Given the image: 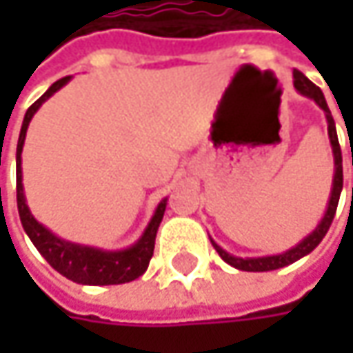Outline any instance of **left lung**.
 Masks as SVG:
<instances>
[{"mask_svg":"<svg viewBox=\"0 0 353 353\" xmlns=\"http://www.w3.org/2000/svg\"><path fill=\"white\" fill-rule=\"evenodd\" d=\"M294 88L301 96L313 100L325 114V120H327V134H329V145H331V151H333V183H331V194H329V202H327V208H325V214L321 216L319 225L305 237L301 239L299 243L282 253H274V255H261V257H239V255H233L229 251H225L223 247L219 245L212 237H210V243L212 247L219 251V255L233 268L237 270H243V272H270V270H280L284 265H290L294 261H299L301 257L309 255L315 247L323 241V237L327 235L331 223H333V216H335V210H337V202H339V194H341V188H343V168H341V149H339V141H337V130H335V120L331 116V110L325 102V96L323 92L319 90L317 85L307 79L301 71H294Z\"/></svg>","mask_w":353,"mask_h":353,"instance_id":"1","label":"left lung"}]
</instances>
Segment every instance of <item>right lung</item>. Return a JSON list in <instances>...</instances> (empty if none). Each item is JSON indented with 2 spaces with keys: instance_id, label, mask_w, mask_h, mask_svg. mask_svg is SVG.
Returning a JSON list of instances; mask_svg holds the SVG:
<instances>
[{
  "instance_id": "add662e5",
  "label": "right lung",
  "mask_w": 353,
  "mask_h": 353,
  "mask_svg": "<svg viewBox=\"0 0 353 353\" xmlns=\"http://www.w3.org/2000/svg\"><path fill=\"white\" fill-rule=\"evenodd\" d=\"M71 79L73 77L69 75V77L54 81L34 104L26 110L20 139H18V149H16V192H18L20 221H22L26 235L40 251V255L65 278H69L77 284H88V286H110V284L132 282L139 276H143L149 268V261H151L153 249H155L157 229H159V223H161L165 206H168V198H163L157 204L143 235L132 245L124 247V249H102V247L81 245V243L67 241V239L54 235L42 223H38L26 202L24 183H22V149H24L30 120L38 112V108L42 106L50 96H54L63 85H67Z\"/></svg>"
}]
</instances>
